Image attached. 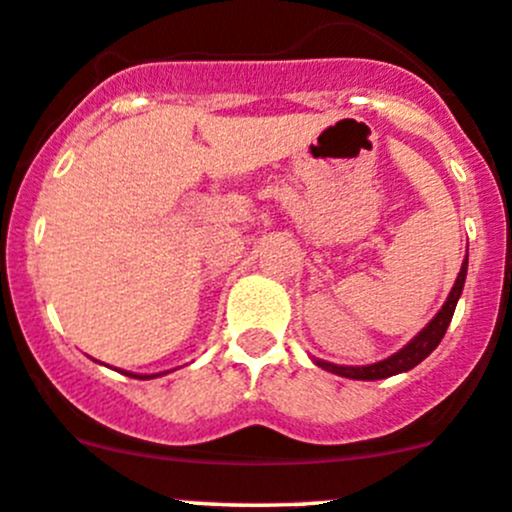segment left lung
Instances as JSON below:
<instances>
[{
  "instance_id": "obj_1",
  "label": "left lung",
  "mask_w": 512,
  "mask_h": 512,
  "mask_svg": "<svg viewBox=\"0 0 512 512\" xmlns=\"http://www.w3.org/2000/svg\"><path fill=\"white\" fill-rule=\"evenodd\" d=\"M465 275H468V257H465L463 267H460L458 280H455V285H453V290H450L448 300H445L443 310H440L438 315L430 320V325L425 327V330L420 332L415 340H410L408 345H405L400 352H395L393 357L375 362V365H365V367L332 365V362H325V360H317V365H320L322 370L335 372V375H340V377H352V380H382V377H390V375H398V372L413 370V367L418 365V362H423L425 357H428L430 352L440 345V340H443L445 330H448L450 320H453V312H455V305H458L460 292H463Z\"/></svg>"
}]
</instances>
